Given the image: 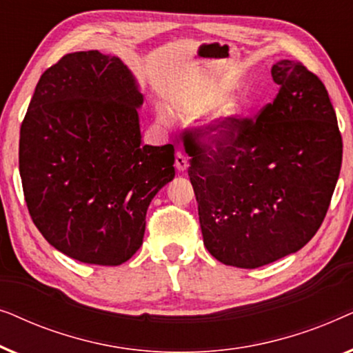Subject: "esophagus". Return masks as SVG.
Returning <instances> with one entry per match:
<instances>
[{"mask_svg":"<svg viewBox=\"0 0 353 353\" xmlns=\"http://www.w3.org/2000/svg\"><path fill=\"white\" fill-rule=\"evenodd\" d=\"M175 167L178 172H185L188 168V157L180 151L175 154Z\"/></svg>","mask_w":353,"mask_h":353,"instance_id":"obj_1","label":"esophagus"}]
</instances>
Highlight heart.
Listing matches in <instances>:
<instances>
[{
	"mask_svg": "<svg viewBox=\"0 0 353 353\" xmlns=\"http://www.w3.org/2000/svg\"><path fill=\"white\" fill-rule=\"evenodd\" d=\"M216 105V108L214 105ZM212 110V114L207 117L205 130L210 139L214 141L223 143L230 139L233 134L238 132L241 122L244 120V108L238 99L230 98L226 93L216 94H202L197 98H191L188 101L178 104V110L185 117H197V115L205 114L207 110ZM161 122L167 123L165 112H159Z\"/></svg>",
	"mask_w": 353,
	"mask_h": 353,
	"instance_id": "heart-1",
	"label": "heart"
}]
</instances>
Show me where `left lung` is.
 <instances>
[{"label":"left lung","instance_id":"8db88e82","mask_svg":"<svg viewBox=\"0 0 353 353\" xmlns=\"http://www.w3.org/2000/svg\"><path fill=\"white\" fill-rule=\"evenodd\" d=\"M279 93L255 122L216 148L188 132V168L202 238L225 265L259 268L297 252L320 228L342 163L336 112L321 80L301 62L272 67Z\"/></svg>","mask_w":353,"mask_h":353}]
</instances>
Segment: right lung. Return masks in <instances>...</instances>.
Masks as SVG:
<instances>
[{
	"label": "right lung",
	"mask_w": 353,
	"mask_h": 353,
	"mask_svg": "<svg viewBox=\"0 0 353 353\" xmlns=\"http://www.w3.org/2000/svg\"><path fill=\"white\" fill-rule=\"evenodd\" d=\"M143 94L117 56L65 54L37 83L19 172L33 223L52 248L122 265L141 248L154 196L175 178L172 144L141 141Z\"/></svg>",
	"instance_id": "add662e5"
}]
</instances>
